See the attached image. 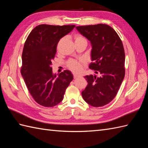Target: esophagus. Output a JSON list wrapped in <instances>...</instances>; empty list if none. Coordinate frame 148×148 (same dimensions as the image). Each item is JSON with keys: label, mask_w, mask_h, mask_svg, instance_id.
Wrapping results in <instances>:
<instances>
[{"label": "esophagus", "mask_w": 148, "mask_h": 148, "mask_svg": "<svg viewBox=\"0 0 148 148\" xmlns=\"http://www.w3.org/2000/svg\"><path fill=\"white\" fill-rule=\"evenodd\" d=\"M73 75H74V78H77V77H78L79 76H80L79 75L77 74H74Z\"/></svg>", "instance_id": "1"}]
</instances>
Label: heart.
Wrapping results in <instances>:
<instances>
[{
	"instance_id": "1",
	"label": "heart",
	"mask_w": 148,
	"mask_h": 148,
	"mask_svg": "<svg viewBox=\"0 0 148 148\" xmlns=\"http://www.w3.org/2000/svg\"><path fill=\"white\" fill-rule=\"evenodd\" d=\"M76 40H81V39H84V38L81 36H76ZM84 62L83 60H69L67 63V66L68 67L71 69V71L74 72H79L82 69V64Z\"/></svg>"
}]
</instances>
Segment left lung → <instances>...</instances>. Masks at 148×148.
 Listing matches in <instances>:
<instances>
[{"mask_svg":"<svg viewBox=\"0 0 148 148\" xmlns=\"http://www.w3.org/2000/svg\"><path fill=\"white\" fill-rule=\"evenodd\" d=\"M88 39L93 62L89 68L99 74L84 76L88 85L81 94L89 105L101 107L114 99L124 79L125 51L121 40L111 27L106 24L76 27Z\"/></svg>","mask_w":148,"mask_h":148,"instance_id":"1","label":"left lung"}]
</instances>
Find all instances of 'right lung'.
Wrapping results in <instances>:
<instances>
[{
    "mask_svg": "<svg viewBox=\"0 0 148 148\" xmlns=\"http://www.w3.org/2000/svg\"><path fill=\"white\" fill-rule=\"evenodd\" d=\"M75 25H39L31 31L22 53L21 73L30 95L44 107H54L60 102L73 79L71 72L65 70L53 74L52 60L62 37Z\"/></svg>",
    "mask_w": 148,
    "mask_h": 148,
    "instance_id": "1",
    "label": "right lung"
}]
</instances>
